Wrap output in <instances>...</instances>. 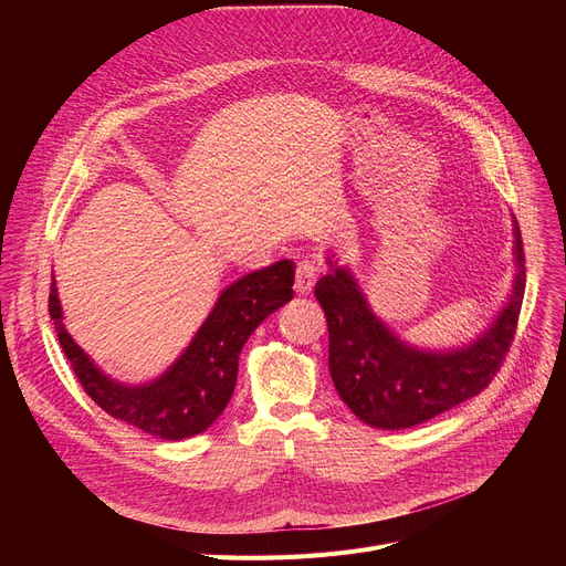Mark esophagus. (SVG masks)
<instances>
[{
	"mask_svg": "<svg viewBox=\"0 0 566 566\" xmlns=\"http://www.w3.org/2000/svg\"><path fill=\"white\" fill-rule=\"evenodd\" d=\"M316 277H318V268L312 261H301L298 268H295L293 289L298 291L301 295H307V293H312V289L316 284Z\"/></svg>",
	"mask_w": 566,
	"mask_h": 566,
	"instance_id": "34e87169",
	"label": "esophagus"
}]
</instances>
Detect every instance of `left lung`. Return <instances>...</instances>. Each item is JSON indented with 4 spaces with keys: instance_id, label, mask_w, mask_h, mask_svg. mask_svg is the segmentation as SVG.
<instances>
[{
    "instance_id": "left-lung-1",
    "label": "left lung",
    "mask_w": 566,
    "mask_h": 566,
    "mask_svg": "<svg viewBox=\"0 0 566 566\" xmlns=\"http://www.w3.org/2000/svg\"><path fill=\"white\" fill-rule=\"evenodd\" d=\"M331 273L316 282L328 318L331 376L355 418L376 429H410L480 395L510 350L523 305L525 268L514 218V282L507 303L468 344L420 348L401 339L371 310L350 268L325 256Z\"/></svg>"
}]
</instances>
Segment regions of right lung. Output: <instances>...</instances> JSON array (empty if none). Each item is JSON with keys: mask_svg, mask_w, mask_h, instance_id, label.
I'll use <instances>...</instances> for the list:
<instances>
[{"mask_svg": "<svg viewBox=\"0 0 566 566\" xmlns=\"http://www.w3.org/2000/svg\"><path fill=\"white\" fill-rule=\"evenodd\" d=\"M295 263L282 259L229 284L199 325L186 350L154 380L122 382L105 374L64 325L56 282L50 284V316L84 392L107 415L163 440L192 438L227 408L238 376V358L263 318L293 298Z\"/></svg>", "mask_w": 566, "mask_h": 566, "instance_id": "1", "label": "right lung"}]
</instances>
